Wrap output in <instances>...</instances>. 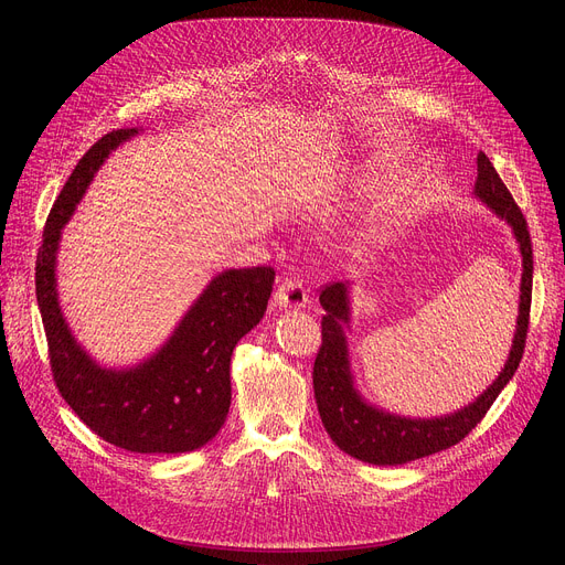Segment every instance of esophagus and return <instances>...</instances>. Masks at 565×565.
<instances>
[{
    "instance_id": "obj_1",
    "label": "esophagus",
    "mask_w": 565,
    "mask_h": 565,
    "mask_svg": "<svg viewBox=\"0 0 565 565\" xmlns=\"http://www.w3.org/2000/svg\"><path fill=\"white\" fill-rule=\"evenodd\" d=\"M307 302H309V292L302 286V281L295 279V277H286L279 284L277 292H275V305L279 309H286V311L288 309H302V307H307Z\"/></svg>"
}]
</instances>
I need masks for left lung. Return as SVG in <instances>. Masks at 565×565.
<instances>
[{"label": "left lung", "mask_w": 565, "mask_h": 565, "mask_svg": "<svg viewBox=\"0 0 565 565\" xmlns=\"http://www.w3.org/2000/svg\"><path fill=\"white\" fill-rule=\"evenodd\" d=\"M479 175L473 183V196L486 203L490 211L513 228L522 254V284H520V311L515 322V337L509 352V360L490 387L465 407L444 414V417L412 419L371 405L360 390L354 387V375L350 369L348 337L350 330V284L339 281L324 286L320 292L322 316V345L313 362V394L324 430L332 441L348 456L369 465H405L417 458L433 456L454 447L465 435L477 428L486 417L490 405L497 401L501 390L515 375L531 309V281H533V252L526 220L509 188L503 185L488 156L481 151L477 158Z\"/></svg>", "instance_id": "obj_1"}]
</instances>
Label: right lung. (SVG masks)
Returning a JSON list of instances; mask_svg holds the SVG:
<instances>
[{
    "label": "right lung",
    "instance_id": "right-lung-1",
    "mask_svg": "<svg viewBox=\"0 0 565 565\" xmlns=\"http://www.w3.org/2000/svg\"><path fill=\"white\" fill-rule=\"evenodd\" d=\"M139 128L111 130L73 169L45 222L36 256V300L58 394L105 441L132 454H188L211 441L231 407V354L260 322L275 270L267 265L224 270L143 362L100 366L75 339L58 305L56 254L62 231L94 175Z\"/></svg>",
    "mask_w": 565,
    "mask_h": 565
}]
</instances>
